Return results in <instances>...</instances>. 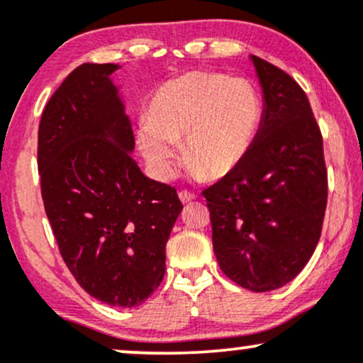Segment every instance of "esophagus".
I'll return each mask as SVG.
<instances>
[{
    "mask_svg": "<svg viewBox=\"0 0 363 363\" xmlns=\"http://www.w3.org/2000/svg\"><path fill=\"white\" fill-rule=\"evenodd\" d=\"M194 198L196 196L193 193H189V191H181V193H179V199H181L182 203H191Z\"/></svg>",
    "mask_w": 363,
    "mask_h": 363,
    "instance_id": "1",
    "label": "esophagus"
}]
</instances>
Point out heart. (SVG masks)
Instances as JSON below:
<instances>
[{"instance_id": "b5f03b06", "label": "heart", "mask_w": 363, "mask_h": 363, "mask_svg": "<svg viewBox=\"0 0 363 363\" xmlns=\"http://www.w3.org/2000/svg\"><path fill=\"white\" fill-rule=\"evenodd\" d=\"M145 116L136 145L153 176L172 177L176 143L184 138L182 153L191 176L220 177L247 155L259 128L261 99L245 78L191 72L153 90Z\"/></svg>"}]
</instances>
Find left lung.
Listing matches in <instances>:
<instances>
[{"mask_svg":"<svg viewBox=\"0 0 363 363\" xmlns=\"http://www.w3.org/2000/svg\"><path fill=\"white\" fill-rule=\"evenodd\" d=\"M251 61L262 90L259 129L244 160L203 196L222 272L269 291L294 280L319 242L328 172L306 91L272 62Z\"/></svg>","mask_w":363,"mask_h":363,"instance_id":"obj_1","label":"left lung"}]
</instances>
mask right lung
I'll return each instance as SVG.
<instances>
[{
  "instance_id": "right-lung-1",
  "label": "right lung",
  "mask_w": 363,
  "mask_h": 363,
  "mask_svg": "<svg viewBox=\"0 0 363 363\" xmlns=\"http://www.w3.org/2000/svg\"><path fill=\"white\" fill-rule=\"evenodd\" d=\"M85 62L54 91L39 124L45 215L74 280L112 307L143 303L165 273L181 215L174 187L148 179L131 153V121L112 73Z\"/></svg>"
}]
</instances>
